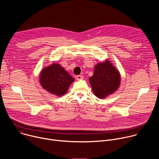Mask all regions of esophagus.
<instances>
[{"instance_id":"1","label":"esophagus","mask_w":159,"mask_h":159,"mask_svg":"<svg viewBox=\"0 0 159 159\" xmlns=\"http://www.w3.org/2000/svg\"><path fill=\"white\" fill-rule=\"evenodd\" d=\"M76 79H77V80H82V79H84V77H83L82 75H77V76L76 77Z\"/></svg>"}]
</instances>
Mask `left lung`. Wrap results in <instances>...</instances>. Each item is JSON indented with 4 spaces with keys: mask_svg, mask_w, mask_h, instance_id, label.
I'll list each match as a JSON object with an SVG mask.
<instances>
[{
    "mask_svg": "<svg viewBox=\"0 0 159 159\" xmlns=\"http://www.w3.org/2000/svg\"><path fill=\"white\" fill-rule=\"evenodd\" d=\"M89 80L94 95L104 99L118 89L121 78L119 71L107 60L96 65L94 73Z\"/></svg>",
    "mask_w": 159,
    "mask_h": 159,
    "instance_id": "left-lung-1",
    "label": "left lung"
}]
</instances>
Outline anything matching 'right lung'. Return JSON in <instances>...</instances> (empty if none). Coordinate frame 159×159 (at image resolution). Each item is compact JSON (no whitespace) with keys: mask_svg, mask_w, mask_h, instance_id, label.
<instances>
[{"mask_svg":"<svg viewBox=\"0 0 159 159\" xmlns=\"http://www.w3.org/2000/svg\"><path fill=\"white\" fill-rule=\"evenodd\" d=\"M74 80L57 63L44 68L39 76V82L43 88L57 96L64 95Z\"/></svg>","mask_w":159,"mask_h":159,"instance_id":"obj_1","label":"right lung"}]
</instances>
